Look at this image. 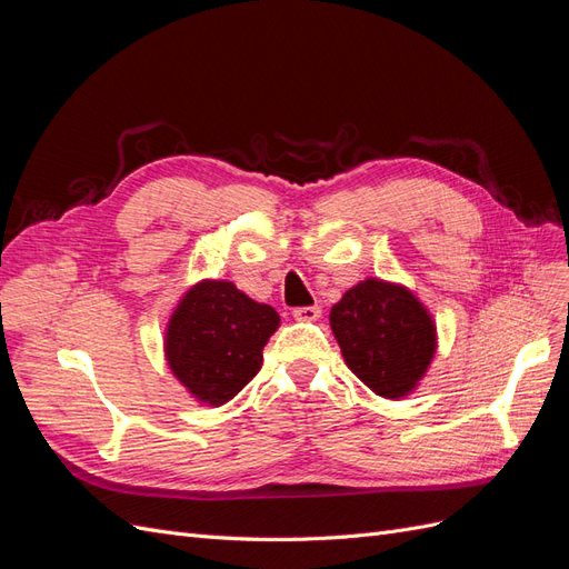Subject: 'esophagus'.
I'll use <instances>...</instances> for the list:
<instances>
[{
  "mask_svg": "<svg viewBox=\"0 0 569 569\" xmlns=\"http://www.w3.org/2000/svg\"><path fill=\"white\" fill-rule=\"evenodd\" d=\"M320 306H308V308H295V320H299V322H316L318 318H320Z\"/></svg>",
  "mask_w": 569,
  "mask_h": 569,
  "instance_id": "obj_1",
  "label": "esophagus"
}]
</instances>
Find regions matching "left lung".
<instances>
[{
    "label": "left lung",
    "instance_id": "obj_1",
    "mask_svg": "<svg viewBox=\"0 0 569 569\" xmlns=\"http://www.w3.org/2000/svg\"><path fill=\"white\" fill-rule=\"evenodd\" d=\"M330 327L349 370L382 399L420 387L437 353V322L401 282L366 278L330 311Z\"/></svg>",
    "mask_w": 569,
    "mask_h": 569
}]
</instances>
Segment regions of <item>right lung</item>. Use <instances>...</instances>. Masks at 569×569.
I'll return each instance as SVG.
<instances>
[{
	"label": "right lung",
	"instance_id": "add662e5",
	"mask_svg": "<svg viewBox=\"0 0 569 569\" xmlns=\"http://www.w3.org/2000/svg\"><path fill=\"white\" fill-rule=\"evenodd\" d=\"M280 316L230 280H199L170 313L163 356L170 372L201 406H226L263 366V347Z\"/></svg>",
	"mask_w": 569,
	"mask_h": 569
}]
</instances>
